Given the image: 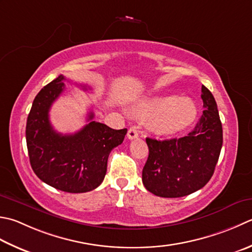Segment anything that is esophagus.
Listing matches in <instances>:
<instances>
[{"instance_id":"esophagus-1","label":"esophagus","mask_w":252,"mask_h":252,"mask_svg":"<svg viewBox=\"0 0 252 252\" xmlns=\"http://www.w3.org/2000/svg\"><path fill=\"white\" fill-rule=\"evenodd\" d=\"M136 137H139V133H137L135 127H130L129 131H127V139L129 140H134Z\"/></svg>"}]
</instances>
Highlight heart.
<instances>
[{
	"label": "heart",
	"mask_w": 252,
	"mask_h": 252,
	"mask_svg": "<svg viewBox=\"0 0 252 252\" xmlns=\"http://www.w3.org/2000/svg\"><path fill=\"white\" fill-rule=\"evenodd\" d=\"M134 113L141 119H149L150 129L157 135H172L194 121L198 109L194 101L178 95L147 97L134 106Z\"/></svg>",
	"instance_id": "b5f03b06"
}]
</instances>
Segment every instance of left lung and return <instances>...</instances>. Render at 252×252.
<instances>
[{"label":"left lung","instance_id":"left-lung-1","mask_svg":"<svg viewBox=\"0 0 252 252\" xmlns=\"http://www.w3.org/2000/svg\"><path fill=\"white\" fill-rule=\"evenodd\" d=\"M203 113L194 129L180 139L146 137L149 157L142 181L153 194L181 198L200 190L214 174L223 145V129L212 93L202 85Z\"/></svg>","mask_w":252,"mask_h":252}]
</instances>
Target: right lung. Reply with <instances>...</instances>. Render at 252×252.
Here are the masks:
<instances>
[{"mask_svg": "<svg viewBox=\"0 0 252 252\" xmlns=\"http://www.w3.org/2000/svg\"><path fill=\"white\" fill-rule=\"evenodd\" d=\"M64 81L63 75L58 76L34 97L26 125L28 155L39 179L58 190L83 193L101 184L110 152L123 142L127 130H113L94 121L91 111L88 123L80 131L58 133L49 120V111L65 88Z\"/></svg>", "mask_w": 252, "mask_h": 252, "instance_id": "right-lung-1", "label": "right lung"}]
</instances>
